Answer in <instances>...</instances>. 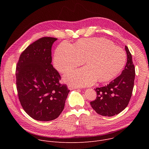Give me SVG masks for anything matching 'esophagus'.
I'll use <instances>...</instances> for the list:
<instances>
[{"label":"esophagus","instance_id":"34e87169","mask_svg":"<svg viewBox=\"0 0 149 149\" xmlns=\"http://www.w3.org/2000/svg\"><path fill=\"white\" fill-rule=\"evenodd\" d=\"M68 89L69 90H75V89H77V88L76 87H74V86H68Z\"/></svg>","mask_w":149,"mask_h":149}]
</instances>
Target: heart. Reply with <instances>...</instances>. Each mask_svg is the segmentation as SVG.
<instances>
[{"label":"heart","instance_id":"1","mask_svg":"<svg viewBox=\"0 0 149 149\" xmlns=\"http://www.w3.org/2000/svg\"><path fill=\"white\" fill-rule=\"evenodd\" d=\"M84 67L67 73L66 82L77 87L91 86L97 80L107 82L115 78L123 68L126 55L124 51L103 38L81 39L73 46L65 42L56 48L54 65L65 73L84 63Z\"/></svg>","mask_w":149,"mask_h":149}]
</instances>
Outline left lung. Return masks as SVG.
I'll return each mask as SVG.
<instances>
[{"label": "left lung", "mask_w": 149, "mask_h": 149, "mask_svg": "<svg viewBox=\"0 0 149 149\" xmlns=\"http://www.w3.org/2000/svg\"><path fill=\"white\" fill-rule=\"evenodd\" d=\"M127 61L120 75L105 87L96 88V99L90 102L97 113L111 117L119 114L129 104L132 97L135 78V68L132 56L127 47H125Z\"/></svg>", "instance_id": "1"}]
</instances>
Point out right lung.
Returning <instances> with one entry per match:
<instances>
[{
	"label": "right lung",
	"mask_w": 149,
	"mask_h": 149,
	"mask_svg": "<svg viewBox=\"0 0 149 149\" xmlns=\"http://www.w3.org/2000/svg\"><path fill=\"white\" fill-rule=\"evenodd\" d=\"M58 39L42 38L21 54L16 69L19 101L32 118L48 121L64 109L70 90L59 83L61 76L51 64V49Z\"/></svg>",
	"instance_id": "add662e5"
}]
</instances>
